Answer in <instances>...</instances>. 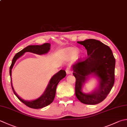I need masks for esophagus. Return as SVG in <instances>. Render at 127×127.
I'll return each mask as SVG.
<instances>
[{"label":"esophagus","instance_id":"obj_1","mask_svg":"<svg viewBox=\"0 0 127 127\" xmlns=\"http://www.w3.org/2000/svg\"><path fill=\"white\" fill-rule=\"evenodd\" d=\"M71 73V71L69 68H67L66 69V74H70Z\"/></svg>","mask_w":127,"mask_h":127}]
</instances>
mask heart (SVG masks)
Returning a JSON list of instances; mask_svg holds the SVG:
<instances>
[{
	"label": "heart",
	"instance_id": "b5f03b06",
	"mask_svg": "<svg viewBox=\"0 0 127 127\" xmlns=\"http://www.w3.org/2000/svg\"><path fill=\"white\" fill-rule=\"evenodd\" d=\"M79 52V50L78 48L70 47V48H68L66 49L65 53L68 59L72 60V59H74L76 58Z\"/></svg>",
	"mask_w": 127,
	"mask_h": 127
}]
</instances>
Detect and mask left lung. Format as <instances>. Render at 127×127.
<instances>
[{
    "mask_svg": "<svg viewBox=\"0 0 127 127\" xmlns=\"http://www.w3.org/2000/svg\"><path fill=\"white\" fill-rule=\"evenodd\" d=\"M87 50L85 61L72 66L75 77V95L81 102L96 105L106 98L115 83L116 61L111 48L100 41L88 39L77 42ZM94 75L99 80L98 87L91 93H85L82 89L89 77Z\"/></svg>",
    "mask_w": 127,
    "mask_h": 127,
    "instance_id": "left-lung-1",
    "label": "left lung"
}]
</instances>
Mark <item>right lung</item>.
Returning a JSON list of instances; mask_svg holds the SVG:
<instances>
[{
  "instance_id": "obj_1",
  "label": "right lung",
  "mask_w": 127,
  "mask_h": 127,
  "mask_svg": "<svg viewBox=\"0 0 127 127\" xmlns=\"http://www.w3.org/2000/svg\"><path fill=\"white\" fill-rule=\"evenodd\" d=\"M51 44L47 43H44L42 45H31L25 47L24 49H22L21 51H20L18 53L15 54V56L12 59V63L11 66L10 67V75L11 76V70L13 68L15 63L17 59H19L20 57H21L23 54L26 52H31L32 53H34L38 55H42V54H47L50 50ZM66 76V72L64 70H61L58 73L52 77L50 81L47 85L45 91L42 95L37 98L35 100H25L24 99L21 98L17 95L15 91L14 90L11 81V84L12 89L15 95H16L17 98L19 99V100L21 101L22 103H24L25 105L29 107L34 109H39L44 107L47 106L53 101L54 98L55 97L56 88L57 85L59 83L62 79H63Z\"/></svg>"
}]
</instances>
